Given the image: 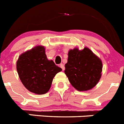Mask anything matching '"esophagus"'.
Listing matches in <instances>:
<instances>
[{"instance_id":"34e87169","label":"esophagus","mask_w":124,"mask_h":124,"mask_svg":"<svg viewBox=\"0 0 124 124\" xmlns=\"http://www.w3.org/2000/svg\"><path fill=\"white\" fill-rule=\"evenodd\" d=\"M60 66V67L61 68V69H62V70H63V71H64V64H63V63H61Z\"/></svg>"}]
</instances>
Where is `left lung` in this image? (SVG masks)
<instances>
[{
  "mask_svg": "<svg viewBox=\"0 0 124 124\" xmlns=\"http://www.w3.org/2000/svg\"><path fill=\"white\" fill-rule=\"evenodd\" d=\"M102 63L99 57L89 48H77L68 52L64 73L72 86L79 91L90 90L101 77Z\"/></svg>",
  "mask_w": 124,
  "mask_h": 124,
  "instance_id": "1",
  "label": "left lung"
}]
</instances>
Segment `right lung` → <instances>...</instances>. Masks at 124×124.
I'll return each instance as SVG.
<instances>
[{"instance_id":"1","label":"right lung","mask_w":124,"mask_h":124,"mask_svg":"<svg viewBox=\"0 0 124 124\" xmlns=\"http://www.w3.org/2000/svg\"><path fill=\"white\" fill-rule=\"evenodd\" d=\"M17 70L20 79L29 91L44 94L50 90L53 79L62 69L47 59L44 46H37L20 55Z\"/></svg>"}]
</instances>
